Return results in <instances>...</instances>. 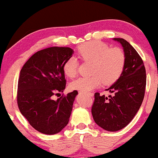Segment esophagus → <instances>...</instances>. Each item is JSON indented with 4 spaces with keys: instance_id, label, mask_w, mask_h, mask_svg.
Returning <instances> with one entry per match:
<instances>
[{
    "instance_id": "obj_1",
    "label": "esophagus",
    "mask_w": 158,
    "mask_h": 158,
    "mask_svg": "<svg viewBox=\"0 0 158 158\" xmlns=\"http://www.w3.org/2000/svg\"><path fill=\"white\" fill-rule=\"evenodd\" d=\"M87 94H88V95H89L90 97H93L94 96V94H92V93H88Z\"/></svg>"
}]
</instances>
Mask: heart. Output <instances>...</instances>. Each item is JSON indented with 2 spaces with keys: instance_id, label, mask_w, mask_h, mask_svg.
Segmentation results:
<instances>
[{
  "instance_id": "heart-1",
  "label": "heart",
  "mask_w": 158,
  "mask_h": 158,
  "mask_svg": "<svg viewBox=\"0 0 158 158\" xmlns=\"http://www.w3.org/2000/svg\"><path fill=\"white\" fill-rule=\"evenodd\" d=\"M78 53L85 62H90L89 77H79L70 83V88L81 92L90 91L97 88L101 83L111 85L120 77L125 64L126 56L122 49L112 48L99 41L84 43L78 48ZM79 61L70 56L63 64V71L68 77L77 75Z\"/></svg>"
}]
</instances>
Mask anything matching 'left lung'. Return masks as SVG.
<instances>
[{
    "label": "left lung",
    "instance_id": "8db88e82",
    "mask_svg": "<svg viewBox=\"0 0 158 158\" xmlns=\"http://www.w3.org/2000/svg\"><path fill=\"white\" fill-rule=\"evenodd\" d=\"M120 43L126 56V64L120 77L108 89L114 97L108 99L99 93L94 94L91 112L99 126L108 131L125 128L138 111L145 95L146 74L138 52L123 39H114Z\"/></svg>",
    "mask_w": 158,
    "mask_h": 158
}]
</instances>
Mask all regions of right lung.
Wrapping results in <instances>:
<instances>
[{"mask_svg": "<svg viewBox=\"0 0 158 158\" xmlns=\"http://www.w3.org/2000/svg\"><path fill=\"white\" fill-rule=\"evenodd\" d=\"M73 50L52 47L36 52L20 72L18 83V106L30 126L45 135H55L68 125L77 90L61 96L66 86L63 64Z\"/></svg>", "mask_w": 158, "mask_h": 158, "instance_id": "add662e5", "label": "right lung"}]
</instances>
